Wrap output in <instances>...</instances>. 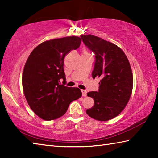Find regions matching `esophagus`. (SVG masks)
<instances>
[{"label": "esophagus", "mask_w": 158, "mask_h": 158, "mask_svg": "<svg viewBox=\"0 0 158 158\" xmlns=\"http://www.w3.org/2000/svg\"><path fill=\"white\" fill-rule=\"evenodd\" d=\"M81 93H82V95L84 96V97H85V96H86V90H81Z\"/></svg>", "instance_id": "1"}]
</instances>
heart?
<instances>
[{"label":"heart","instance_id":"b5f03b06","mask_svg":"<svg viewBox=\"0 0 158 158\" xmlns=\"http://www.w3.org/2000/svg\"><path fill=\"white\" fill-rule=\"evenodd\" d=\"M84 53H89L87 52H84Z\"/></svg>","mask_w":158,"mask_h":158}]
</instances>
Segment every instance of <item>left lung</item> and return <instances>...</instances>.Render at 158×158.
<instances>
[{"mask_svg":"<svg viewBox=\"0 0 158 158\" xmlns=\"http://www.w3.org/2000/svg\"><path fill=\"white\" fill-rule=\"evenodd\" d=\"M83 42L95 54L93 78L100 77L98 91L87 93L94 106L86 110L90 117L106 121L125 109L132 94L133 75L125 53L117 45L93 35H82Z\"/></svg>","mask_w":158,"mask_h":158,"instance_id":"8db88e82","label":"left lung"}]
</instances>
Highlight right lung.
Returning <instances> with one entry per match:
<instances>
[{"mask_svg":"<svg viewBox=\"0 0 158 158\" xmlns=\"http://www.w3.org/2000/svg\"><path fill=\"white\" fill-rule=\"evenodd\" d=\"M81 40L77 36L51 40L40 44L29 55L22 75L24 95L37 116L51 121L63 116L71 102L81 97L78 88L60 84L65 81L64 58L78 49Z\"/></svg>","mask_w":158,"mask_h":158,"instance_id":"obj_1","label":"right lung"}]
</instances>
